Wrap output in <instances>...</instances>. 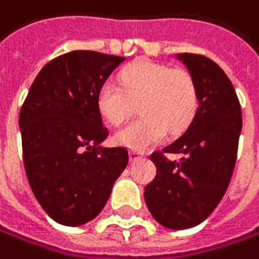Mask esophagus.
<instances>
[{
	"mask_svg": "<svg viewBox=\"0 0 259 259\" xmlns=\"http://www.w3.org/2000/svg\"><path fill=\"white\" fill-rule=\"evenodd\" d=\"M143 158V154L141 152H138V151H132L131 152V161H138V160H141Z\"/></svg>",
	"mask_w": 259,
	"mask_h": 259,
	"instance_id": "obj_1",
	"label": "esophagus"
}]
</instances>
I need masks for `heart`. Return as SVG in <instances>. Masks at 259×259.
<instances>
[{"instance_id":"obj_1","label":"heart","mask_w":259,"mask_h":259,"mask_svg":"<svg viewBox=\"0 0 259 259\" xmlns=\"http://www.w3.org/2000/svg\"><path fill=\"white\" fill-rule=\"evenodd\" d=\"M101 116L112 125L122 124L135 112L140 118L115 135V141L131 151H146L160 143L166 132L179 134L197 110V87L186 69L152 60H137L119 73V83L107 80L98 98Z\"/></svg>"}]
</instances>
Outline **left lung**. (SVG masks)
<instances>
[{
    "mask_svg": "<svg viewBox=\"0 0 259 259\" xmlns=\"http://www.w3.org/2000/svg\"><path fill=\"white\" fill-rule=\"evenodd\" d=\"M197 87L199 107L185 134L163 151L151 154L155 179L144 200L154 219L166 228L185 230L213 213L230 183L242 128L241 105L222 68L200 54L177 56ZM179 153L180 160H169Z\"/></svg>",
    "mask_w": 259,
    "mask_h": 259,
    "instance_id": "8db88e82",
    "label": "left lung"
}]
</instances>
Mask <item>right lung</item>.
Instances as JSON below:
<instances>
[{
    "mask_svg": "<svg viewBox=\"0 0 259 259\" xmlns=\"http://www.w3.org/2000/svg\"><path fill=\"white\" fill-rule=\"evenodd\" d=\"M124 57L71 51L48 62L20 110L23 163L31 190L49 218L77 227L95 219L128 163L125 147H101L108 137L98 92Z\"/></svg>",
    "mask_w": 259,
    "mask_h": 259,
    "instance_id": "obj_1",
    "label": "right lung"
}]
</instances>
